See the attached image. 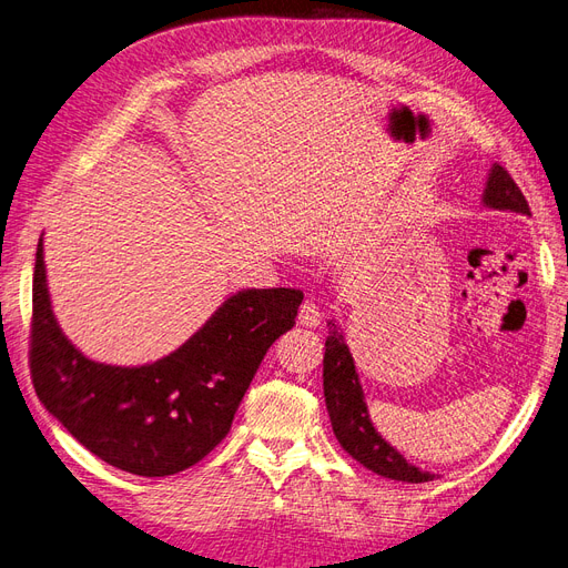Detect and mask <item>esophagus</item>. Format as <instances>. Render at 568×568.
<instances>
[{
    "label": "esophagus",
    "mask_w": 568,
    "mask_h": 568,
    "mask_svg": "<svg viewBox=\"0 0 568 568\" xmlns=\"http://www.w3.org/2000/svg\"><path fill=\"white\" fill-rule=\"evenodd\" d=\"M323 321V311L316 302H304L300 308V325L304 327H318Z\"/></svg>",
    "instance_id": "obj_1"
}]
</instances>
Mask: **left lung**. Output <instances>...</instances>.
I'll return each mask as SVG.
<instances>
[{"label":"left lung","instance_id":"obj_1","mask_svg":"<svg viewBox=\"0 0 568 568\" xmlns=\"http://www.w3.org/2000/svg\"><path fill=\"white\" fill-rule=\"evenodd\" d=\"M481 201L494 210H510V213L531 215L521 189L515 184L506 168L498 163L491 165ZM327 327L329 332L323 358V390L332 430L337 435L344 452H348L367 470L382 477L412 481V485L430 481L435 475L407 464V458L397 449H393L386 439L376 433L365 405V393L358 379V372H355L353 365V355L344 342V334L334 321H329Z\"/></svg>","mask_w":568,"mask_h":568}]
</instances>
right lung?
I'll return each mask as SVG.
<instances>
[{"mask_svg": "<svg viewBox=\"0 0 568 568\" xmlns=\"http://www.w3.org/2000/svg\"><path fill=\"white\" fill-rule=\"evenodd\" d=\"M304 292L241 290L165 358L140 367L89 361L51 311L37 245L30 372L37 397L91 454L119 470L165 477L226 437L268 346L292 329Z\"/></svg>", "mask_w": 568, "mask_h": 568, "instance_id": "right-lung-1", "label": "right lung"}]
</instances>
